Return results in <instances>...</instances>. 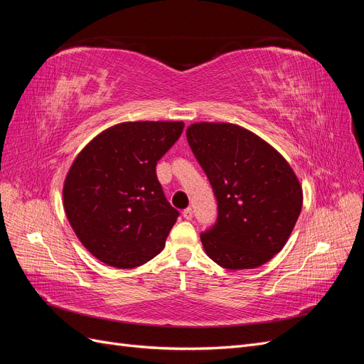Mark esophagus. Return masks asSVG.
<instances>
[{
  "mask_svg": "<svg viewBox=\"0 0 364 364\" xmlns=\"http://www.w3.org/2000/svg\"><path fill=\"white\" fill-rule=\"evenodd\" d=\"M182 215H183V218H186V220H191V218H193V209H191V208L183 209Z\"/></svg>",
  "mask_w": 364,
  "mask_h": 364,
  "instance_id": "obj_1",
  "label": "esophagus"
}]
</instances>
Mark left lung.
<instances>
[{"instance_id": "obj_1", "label": "left lung", "mask_w": 364, "mask_h": 364, "mask_svg": "<svg viewBox=\"0 0 364 364\" xmlns=\"http://www.w3.org/2000/svg\"><path fill=\"white\" fill-rule=\"evenodd\" d=\"M186 139L217 199L215 223L200 234L208 257L229 270L262 266L287 243L302 209L289 162L235 124L196 123Z\"/></svg>"}]
</instances>
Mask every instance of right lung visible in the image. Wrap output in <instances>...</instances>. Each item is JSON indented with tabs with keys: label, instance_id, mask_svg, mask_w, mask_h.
<instances>
[{
	"label": "right lung",
	"instance_id": "1",
	"mask_svg": "<svg viewBox=\"0 0 364 364\" xmlns=\"http://www.w3.org/2000/svg\"><path fill=\"white\" fill-rule=\"evenodd\" d=\"M183 123H121L95 136L75 158L63 206L75 235L95 258L117 269L141 266L164 249L179 217L162 191L156 164Z\"/></svg>",
	"mask_w": 364,
	"mask_h": 364
}]
</instances>
